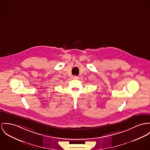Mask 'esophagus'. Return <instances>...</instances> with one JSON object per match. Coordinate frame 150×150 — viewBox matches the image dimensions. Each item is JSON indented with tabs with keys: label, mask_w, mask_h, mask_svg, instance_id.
I'll return each instance as SVG.
<instances>
[{
	"label": "esophagus",
	"mask_w": 150,
	"mask_h": 150,
	"mask_svg": "<svg viewBox=\"0 0 150 150\" xmlns=\"http://www.w3.org/2000/svg\"><path fill=\"white\" fill-rule=\"evenodd\" d=\"M73 79H78L79 78H78V76H72V77Z\"/></svg>",
	"instance_id": "34e87169"
}]
</instances>
